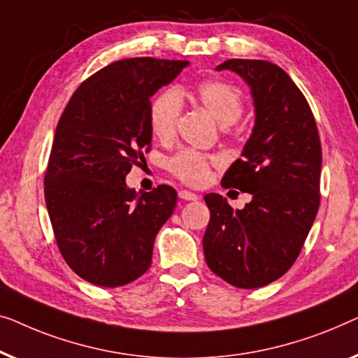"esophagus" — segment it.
I'll list each match as a JSON object with an SVG mask.
<instances>
[{"label": "esophagus", "instance_id": "1", "mask_svg": "<svg viewBox=\"0 0 358 358\" xmlns=\"http://www.w3.org/2000/svg\"><path fill=\"white\" fill-rule=\"evenodd\" d=\"M178 196H180V199H183V201H196L199 198L198 194L193 193V191H188V189H180Z\"/></svg>", "mask_w": 358, "mask_h": 358}]
</instances>
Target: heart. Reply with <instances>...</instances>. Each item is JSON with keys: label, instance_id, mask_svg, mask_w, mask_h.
I'll return each mask as SVG.
<instances>
[{"label": "heart", "instance_id": "heart-1", "mask_svg": "<svg viewBox=\"0 0 358 358\" xmlns=\"http://www.w3.org/2000/svg\"><path fill=\"white\" fill-rule=\"evenodd\" d=\"M196 102L208 110L222 127L238 122L243 113V97L234 84L222 79H208L191 89ZM181 113V99L177 90L167 89L152 100L149 108L150 131L160 141L173 138ZM169 170L183 183L198 186L209 178L214 159L198 150H180L169 160Z\"/></svg>", "mask_w": 358, "mask_h": 358}]
</instances>
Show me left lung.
Returning <instances> with one entry per match:
<instances>
[{
	"instance_id": "8db88e82",
	"label": "left lung",
	"mask_w": 358,
	"mask_h": 358,
	"mask_svg": "<svg viewBox=\"0 0 358 358\" xmlns=\"http://www.w3.org/2000/svg\"><path fill=\"white\" fill-rule=\"evenodd\" d=\"M248 84L255 127L222 178L224 188L251 194L234 210L224 196H204L210 210L203 238L206 263L238 289H258L295 263L320 208L321 143L315 117L284 69L263 59H227Z\"/></svg>"
}]
</instances>
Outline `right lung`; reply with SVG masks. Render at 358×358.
Masks as SVG:
<instances>
[{"label": "right lung", "instance_id": "right-lung-1", "mask_svg": "<svg viewBox=\"0 0 358 358\" xmlns=\"http://www.w3.org/2000/svg\"><path fill=\"white\" fill-rule=\"evenodd\" d=\"M188 62L129 58L79 85L59 118L45 173V203L64 261L79 278L120 287L141 278L154 240L173 214L177 191L128 188L150 148V97Z\"/></svg>", "mask_w": 358, "mask_h": 358}]
</instances>
